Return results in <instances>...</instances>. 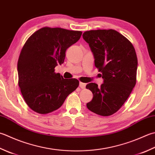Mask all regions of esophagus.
<instances>
[{
    "label": "esophagus",
    "instance_id": "1",
    "mask_svg": "<svg viewBox=\"0 0 155 155\" xmlns=\"http://www.w3.org/2000/svg\"><path fill=\"white\" fill-rule=\"evenodd\" d=\"M79 87L81 88V89H84V88H85V87H86V84L85 83H79Z\"/></svg>",
    "mask_w": 155,
    "mask_h": 155
}]
</instances>
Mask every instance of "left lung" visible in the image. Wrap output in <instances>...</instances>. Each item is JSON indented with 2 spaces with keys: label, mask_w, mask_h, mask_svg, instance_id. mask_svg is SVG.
<instances>
[{
  "label": "left lung",
  "mask_w": 155,
  "mask_h": 155,
  "mask_svg": "<svg viewBox=\"0 0 155 155\" xmlns=\"http://www.w3.org/2000/svg\"><path fill=\"white\" fill-rule=\"evenodd\" d=\"M83 38L89 44L95 66L101 72L104 83H91L86 88L93 93L87 107L93 113L109 116L126 102L136 82L138 59L128 39L114 29L91 30Z\"/></svg>",
  "instance_id": "1"
}]
</instances>
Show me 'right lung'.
I'll return each instance as SVG.
<instances>
[{
	"instance_id": "right-lung-1",
	"label": "right lung",
	"mask_w": 155,
	"mask_h": 155,
	"mask_svg": "<svg viewBox=\"0 0 155 155\" xmlns=\"http://www.w3.org/2000/svg\"><path fill=\"white\" fill-rule=\"evenodd\" d=\"M82 32L43 27L30 36L17 63L19 86L27 105L41 114L60 108L78 87L76 78L64 79L55 67L64 63L66 51L80 39Z\"/></svg>"
}]
</instances>
